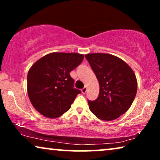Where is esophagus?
I'll use <instances>...</instances> for the list:
<instances>
[{"instance_id":"1","label":"esophagus","mask_w":160,"mask_h":160,"mask_svg":"<svg viewBox=\"0 0 160 160\" xmlns=\"http://www.w3.org/2000/svg\"><path fill=\"white\" fill-rule=\"evenodd\" d=\"M87 88L86 87H84V88H83L82 89V94H85L87 92Z\"/></svg>"}]
</instances>
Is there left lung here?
<instances>
[{
	"mask_svg": "<svg viewBox=\"0 0 160 160\" xmlns=\"http://www.w3.org/2000/svg\"><path fill=\"white\" fill-rule=\"evenodd\" d=\"M100 85V92L89 108L98 119L111 121L130 108L136 95L138 83L132 68L122 59L110 54L85 55Z\"/></svg>",
	"mask_w": 160,
	"mask_h": 160,
	"instance_id": "8db88e82",
	"label": "left lung"
}]
</instances>
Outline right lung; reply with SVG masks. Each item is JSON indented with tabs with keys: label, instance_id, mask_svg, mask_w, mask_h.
Returning <instances> with one entry per match:
<instances>
[{
	"label": "right lung",
	"instance_id": "right-lung-1",
	"mask_svg": "<svg viewBox=\"0 0 160 160\" xmlns=\"http://www.w3.org/2000/svg\"><path fill=\"white\" fill-rule=\"evenodd\" d=\"M84 55L53 52L37 60L28 73V94L32 106L46 117L55 119L68 111L78 94L70 72Z\"/></svg>",
	"mask_w": 160,
	"mask_h": 160
}]
</instances>
